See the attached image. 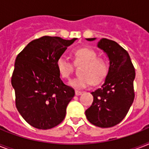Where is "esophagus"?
<instances>
[{
	"label": "esophagus",
	"mask_w": 149,
	"mask_h": 149,
	"mask_svg": "<svg viewBox=\"0 0 149 149\" xmlns=\"http://www.w3.org/2000/svg\"><path fill=\"white\" fill-rule=\"evenodd\" d=\"M75 93H76V95L79 96V95H80V94H82V93H83V92L80 91H75Z\"/></svg>",
	"instance_id": "1"
}]
</instances>
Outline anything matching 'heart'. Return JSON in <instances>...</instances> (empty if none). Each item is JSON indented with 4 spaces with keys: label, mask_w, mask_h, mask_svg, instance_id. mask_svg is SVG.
Instances as JSON below:
<instances>
[{
    "label": "heart",
    "mask_w": 149,
    "mask_h": 149,
    "mask_svg": "<svg viewBox=\"0 0 149 149\" xmlns=\"http://www.w3.org/2000/svg\"><path fill=\"white\" fill-rule=\"evenodd\" d=\"M97 52L87 47L79 48L73 52V63L79 66V76L70 82L71 86L77 88H85L91 83L97 84L103 80L108 71V62L104 57H99ZM56 66L61 77L70 79L72 73V63L64 56L56 61Z\"/></svg>",
    "instance_id": "1"
}]
</instances>
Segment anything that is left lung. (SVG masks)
I'll return each instance as SVG.
<instances>
[{
    "mask_svg": "<svg viewBox=\"0 0 149 149\" xmlns=\"http://www.w3.org/2000/svg\"><path fill=\"white\" fill-rule=\"evenodd\" d=\"M97 46L107 54L110 67L104 84L91 92L93 104L85 114L93 125L111 127L125 118L134 101L135 70L127 52L116 42L102 38Z\"/></svg>",
    "mask_w": 149,
    "mask_h": 149,
    "instance_id": "8db88e82",
    "label": "left lung"
}]
</instances>
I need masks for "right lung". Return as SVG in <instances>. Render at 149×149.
<instances>
[{"instance_id":"obj_1","label":"right lung","mask_w":149,"mask_h":149,"mask_svg":"<svg viewBox=\"0 0 149 149\" xmlns=\"http://www.w3.org/2000/svg\"><path fill=\"white\" fill-rule=\"evenodd\" d=\"M76 39L43 36L29 42L16 57L11 77L15 106L32 127L50 129L65 118L75 91L60 79L56 61Z\"/></svg>"}]
</instances>
